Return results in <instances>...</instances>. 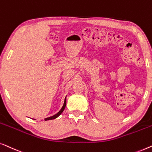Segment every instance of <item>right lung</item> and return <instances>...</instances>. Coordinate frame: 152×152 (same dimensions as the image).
Masks as SVG:
<instances>
[{"label":"right lung","mask_w":152,"mask_h":152,"mask_svg":"<svg viewBox=\"0 0 152 152\" xmlns=\"http://www.w3.org/2000/svg\"><path fill=\"white\" fill-rule=\"evenodd\" d=\"M66 97H67V96H66ZM66 97H65V101H64V104H63V107H62V108L61 109V110H60L59 112L57 113V114H54V116H50V117H48V118H45V121H49V120L55 119V118H56L57 117H58V116H60V115H61V114H62V112H63L64 110H65V106H66ZM34 120H35V119H34Z\"/></svg>","instance_id":"obj_1"}]
</instances>
